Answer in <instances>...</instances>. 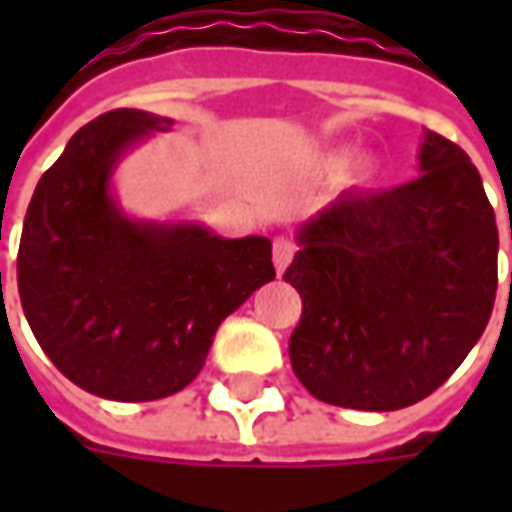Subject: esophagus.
Returning a JSON list of instances; mask_svg holds the SVG:
<instances>
[{"label":"esophagus","mask_w":512,"mask_h":512,"mask_svg":"<svg viewBox=\"0 0 512 512\" xmlns=\"http://www.w3.org/2000/svg\"><path fill=\"white\" fill-rule=\"evenodd\" d=\"M293 255H296V244L290 238H277L274 241V268H277L279 274L290 266Z\"/></svg>","instance_id":"obj_1"}]
</instances>
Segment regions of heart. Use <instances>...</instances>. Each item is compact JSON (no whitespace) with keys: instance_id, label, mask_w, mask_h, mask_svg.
Masks as SVG:
<instances>
[{"instance_id":"b5f03b06","label":"heart","mask_w":512,"mask_h":512,"mask_svg":"<svg viewBox=\"0 0 512 512\" xmlns=\"http://www.w3.org/2000/svg\"><path fill=\"white\" fill-rule=\"evenodd\" d=\"M345 153H334V156L326 158V167L329 169H340L345 164ZM378 172H381V161L376 156H365L356 161L354 167V180L356 183H373L378 178Z\"/></svg>"}]
</instances>
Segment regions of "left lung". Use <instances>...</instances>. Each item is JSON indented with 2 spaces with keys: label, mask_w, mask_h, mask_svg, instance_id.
Listing matches in <instances>:
<instances>
[{
  "label": "left lung",
  "mask_w": 512,
  "mask_h": 512,
  "mask_svg": "<svg viewBox=\"0 0 512 512\" xmlns=\"http://www.w3.org/2000/svg\"><path fill=\"white\" fill-rule=\"evenodd\" d=\"M419 172L397 189L337 197L296 235L285 271L301 296L290 365L323 403L411 406L458 370L488 326L499 233L480 172L433 131Z\"/></svg>",
  "instance_id": "obj_1"
}]
</instances>
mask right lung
I'll use <instances>...</instances> for the list:
<instances>
[{"mask_svg": "<svg viewBox=\"0 0 512 512\" xmlns=\"http://www.w3.org/2000/svg\"><path fill=\"white\" fill-rule=\"evenodd\" d=\"M169 123L115 109L79 128L38 180L18 246V296L40 348L73 384L120 403L189 386L219 323L277 277L263 235L120 211L112 169Z\"/></svg>", "mask_w": 512, "mask_h": 512, "instance_id": "1", "label": "right lung"}]
</instances>
